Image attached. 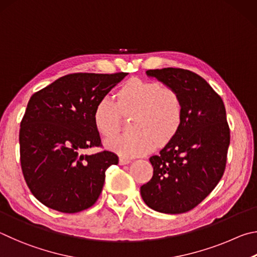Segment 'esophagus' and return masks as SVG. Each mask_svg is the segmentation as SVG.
<instances>
[{
  "instance_id": "obj_1",
  "label": "esophagus",
  "mask_w": 257,
  "mask_h": 257,
  "mask_svg": "<svg viewBox=\"0 0 257 257\" xmlns=\"http://www.w3.org/2000/svg\"><path fill=\"white\" fill-rule=\"evenodd\" d=\"M132 161L131 158H126V157H120L119 158V164L120 165H127Z\"/></svg>"
}]
</instances>
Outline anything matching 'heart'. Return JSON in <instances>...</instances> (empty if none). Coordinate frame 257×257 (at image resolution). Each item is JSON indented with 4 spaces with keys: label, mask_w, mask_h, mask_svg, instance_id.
I'll return each mask as SVG.
<instances>
[{
    "label": "heart",
    "mask_w": 257,
    "mask_h": 257,
    "mask_svg": "<svg viewBox=\"0 0 257 257\" xmlns=\"http://www.w3.org/2000/svg\"><path fill=\"white\" fill-rule=\"evenodd\" d=\"M99 100L93 109V124L103 137L119 128L120 115L131 116V134L116 136L106 141L107 149L123 157L140 156L165 146L177 136L183 124L184 103L176 90L158 82L132 79L116 93Z\"/></svg>",
    "instance_id": "heart-1"
}]
</instances>
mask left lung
<instances>
[{"instance_id":"left-lung-1","label":"left lung","mask_w":257,"mask_h":257,"mask_svg":"<svg viewBox=\"0 0 257 257\" xmlns=\"http://www.w3.org/2000/svg\"><path fill=\"white\" fill-rule=\"evenodd\" d=\"M147 75L173 88L184 103L182 127L158 155L154 175L141 186L149 208L178 214L195 208L218 185L227 164L230 130L221 97L196 73L184 69L148 70Z\"/></svg>"}]
</instances>
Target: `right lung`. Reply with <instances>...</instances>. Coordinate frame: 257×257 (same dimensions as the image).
<instances>
[{"instance_id": "obj_1", "label": "right lung", "mask_w": 257, "mask_h": 257, "mask_svg": "<svg viewBox=\"0 0 257 257\" xmlns=\"http://www.w3.org/2000/svg\"><path fill=\"white\" fill-rule=\"evenodd\" d=\"M126 75L67 74L31 96L20 124L21 169L31 193L47 208L75 213L96 203L106 170L118 157L82 152L101 146L94 106Z\"/></svg>"}]
</instances>
